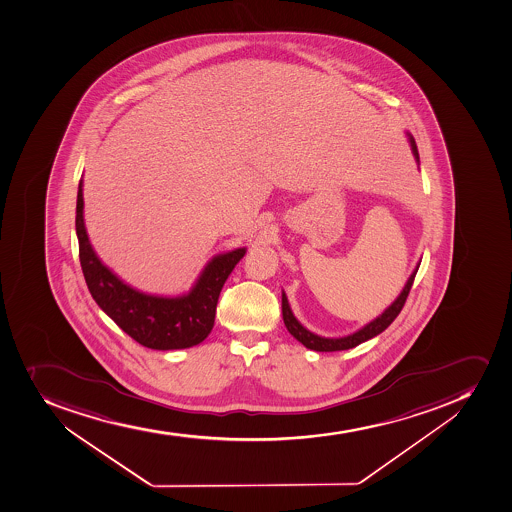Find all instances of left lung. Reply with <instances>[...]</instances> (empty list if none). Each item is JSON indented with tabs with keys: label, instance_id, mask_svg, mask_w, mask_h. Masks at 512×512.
<instances>
[{
	"label": "left lung",
	"instance_id": "1",
	"mask_svg": "<svg viewBox=\"0 0 512 512\" xmlns=\"http://www.w3.org/2000/svg\"><path fill=\"white\" fill-rule=\"evenodd\" d=\"M407 135L408 141H410V146H412L413 156H415V160H418L417 143H415V140H413V136L410 135V133H407ZM418 267H420V263H418L417 268L413 270L412 275L408 278L407 285L404 286V290L400 293L399 298H397V300H395L394 303H392V305H390L389 308L379 316V318H376L374 321H371V323L366 324L364 328L359 329L357 333L351 334V336L331 339L321 338L318 334L311 333V331H308L305 326H301L300 321L293 316L290 305H288V300H286V295L283 293L282 313L286 329L290 331L293 338L298 339L303 346L308 347V349H313V351H346V349H351V347L359 346V344L364 343L367 339L374 338L377 334L385 331V329L389 328L390 323L399 316L400 311L404 308L405 301H407V296L408 293H410V288H412L415 275H417Z\"/></svg>",
	"mask_w": 512,
	"mask_h": 512
}]
</instances>
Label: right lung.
<instances>
[{"label": "right lung", "instance_id": "right-lung-1", "mask_svg": "<svg viewBox=\"0 0 512 512\" xmlns=\"http://www.w3.org/2000/svg\"><path fill=\"white\" fill-rule=\"evenodd\" d=\"M76 230L80 267L95 303L136 343L160 351L193 347L209 336L222 286L245 255V249L217 255L188 295L165 298L125 285L95 255L85 232L82 181L77 193Z\"/></svg>", "mask_w": 512, "mask_h": 512}]
</instances>
